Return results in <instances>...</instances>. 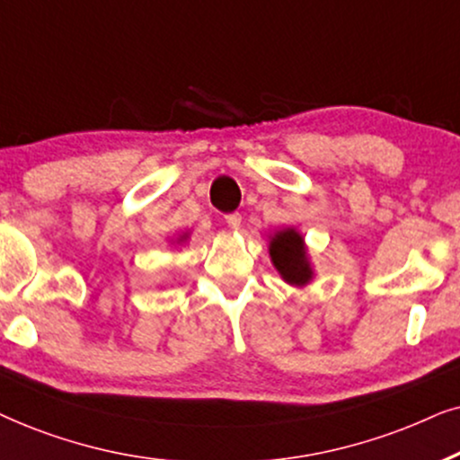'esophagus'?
<instances>
[{
    "mask_svg": "<svg viewBox=\"0 0 460 460\" xmlns=\"http://www.w3.org/2000/svg\"><path fill=\"white\" fill-rule=\"evenodd\" d=\"M225 223L231 226V229H240V225H242V214L240 212H231V214H226L225 217Z\"/></svg>",
    "mask_w": 460,
    "mask_h": 460,
    "instance_id": "34e87169",
    "label": "esophagus"
}]
</instances>
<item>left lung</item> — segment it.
<instances>
[{
	"label": "left lung",
	"instance_id": "8db88e82",
	"mask_svg": "<svg viewBox=\"0 0 460 460\" xmlns=\"http://www.w3.org/2000/svg\"><path fill=\"white\" fill-rule=\"evenodd\" d=\"M269 254H271L273 267L278 269L288 284L307 286L314 279V269H311L303 235L296 229H292V226L271 235Z\"/></svg>",
	"mask_w": 460,
	"mask_h": 460
}]
</instances>
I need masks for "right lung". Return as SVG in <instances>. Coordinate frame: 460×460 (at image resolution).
Wrapping results in <instances>:
<instances>
[{
  "label": "right lung",
  "mask_w": 460,
  "mask_h": 460,
  "mask_svg": "<svg viewBox=\"0 0 460 460\" xmlns=\"http://www.w3.org/2000/svg\"><path fill=\"white\" fill-rule=\"evenodd\" d=\"M185 237H187V235H182V237H181V240H185Z\"/></svg>",
  "instance_id": "add662e5"
}]
</instances>
